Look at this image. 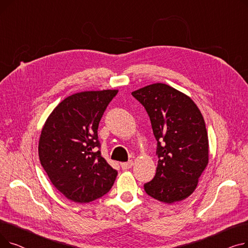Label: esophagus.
<instances>
[{
	"mask_svg": "<svg viewBox=\"0 0 248 248\" xmlns=\"http://www.w3.org/2000/svg\"><path fill=\"white\" fill-rule=\"evenodd\" d=\"M121 166H122L123 170H128V169H131L134 166V163H133V161H128L125 163H122Z\"/></svg>",
	"mask_w": 248,
	"mask_h": 248,
	"instance_id": "esophagus-1",
	"label": "esophagus"
}]
</instances>
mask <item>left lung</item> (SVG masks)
I'll list each match as a JSON object with an SVG mask.
<instances>
[{"instance_id": "obj_1", "label": "left lung", "mask_w": 248, "mask_h": 248, "mask_svg": "<svg viewBox=\"0 0 248 248\" xmlns=\"http://www.w3.org/2000/svg\"><path fill=\"white\" fill-rule=\"evenodd\" d=\"M145 108L157 140L155 177L144 185L151 197L181 201L194 192L208 164V135L194 101L177 89L155 83L132 93Z\"/></svg>"}]
</instances>
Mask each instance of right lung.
Wrapping results in <instances>:
<instances>
[{
	"label": "right lung",
	"instance_id": "1",
	"mask_svg": "<svg viewBox=\"0 0 248 248\" xmlns=\"http://www.w3.org/2000/svg\"><path fill=\"white\" fill-rule=\"evenodd\" d=\"M117 90L84 91L62 100L47 119L39 159L65 197L88 203L111 189L117 171L101 157L97 128Z\"/></svg>",
	"mask_w": 248,
	"mask_h": 248
}]
</instances>
